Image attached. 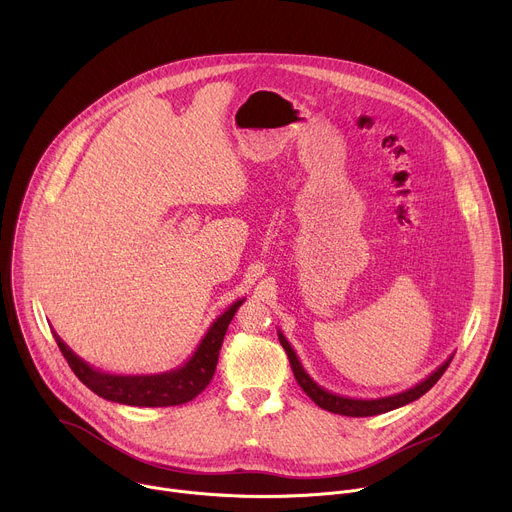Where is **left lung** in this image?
<instances>
[{
	"label": "left lung",
	"instance_id": "8db88e82",
	"mask_svg": "<svg viewBox=\"0 0 512 512\" xmlns=\"http://www.w3.org/2000/svg\"><path fill=\"white\" fill-rule=\"evenodd\" d=\"M277 336H279V342L283 346V350L287 352V358H289V364H291V371H294V377L298 381V385L304 389V393L322 409L326 411H332V413H338V415H346V417H371V415H379V413H387V411H393L397 407H403L407 403H413L415 399H419L421 395H425L437 381H440V377L446 373V369L450 367V362L454 358L448 356V360H444L440 367H437L431 375H427L421 383H417L415 387L407 389V391H401V393H395V395H389V397H379V399H352V397H344V395H338V393H332L324 387H320L308 373L306 369L302 367V362L296 354V350L291 348V344L287 342V338L281 334V330H277Z\"/></svg>",
	"mask_w": 512,
	"mask_h": 512
}]
</instances>
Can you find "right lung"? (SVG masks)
<instances>
[{
    "instance_id": "add662e5",
    "label": "right lung",
    "mask_w": 512,
    "mask_h": 512,
    "mask_svg": "<svg viewBox=\"0 0 512 512\" xmlns=\"http://www.w3.org/2000/svg\"><path fill=\"white\" fill-rule=\"evenodd\" d=\"M243 302L245 298L237 300L210 324L204 338L196 346L194 354L182 364V367L166 373H158V375L103 373L101 369H95L93 364L85 362L81 356L72 352L54 330H52V336L62 356L66 358L68 367L72 369V373H75L79 381L99 397L113 403L133 405V407H172V405H182L192 401L212 381L216 362H218V352H221V346H223V338L227 334V328L233 316L237 314Z\"/></svg>"
}]
</instances>
